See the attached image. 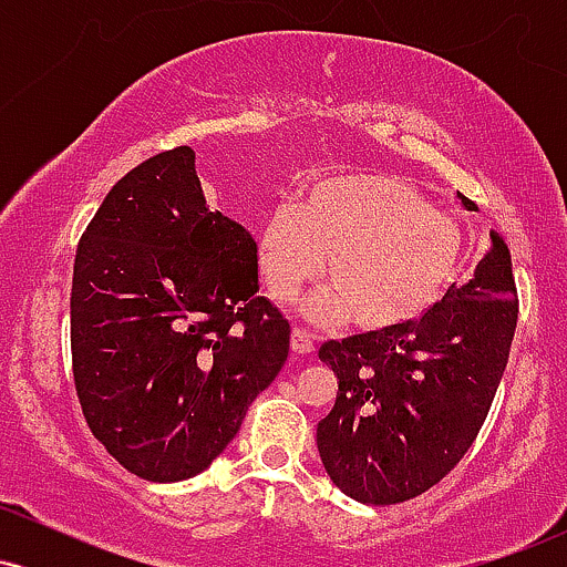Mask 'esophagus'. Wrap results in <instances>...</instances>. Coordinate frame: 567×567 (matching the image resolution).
<instances>
[{"label": "esophagus", "mask_w": 567, "mask_h": 567, "mask_svg": "<svg viewBox=\"0 0 567 567\" xmlns=\"http://www.w3.org/2000/svg\"><path fill=\"white\" fill-rule=\"evenodd\" d=\"M290 347L296 354H309V351H315V338H311L306 330H292L290 336Z\"/></svg>", "instance_id": "esophagus-1"}]
</instances>
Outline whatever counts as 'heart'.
<instances>
[{
    "mask_svg": "<svg viewBox=\"0 0 567 567\" xmlns=\"http://www.w3.org/2000/svg\"><path fill=\"white\" fill-rule=\"evenodd\" d=\"M258 269L275 301H288L328 261V288L303 298L311 322L354 317L389 330L424 317L445 296L464 234L419 188L394 175L347 173L317 181L301 205L282 202L258 229Z\"/></svg>",
    "mask_w": 567,
    "mask_h": 567,
    "instance_id": "b5f03b06",
    "label": "heart"
}]
</instances>
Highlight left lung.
Returning a JSON list of instances; mask_svg holds the SVG:
<instances>
[{"label": "left lung", "instance_id": "obj_1", "mask_svg": "<svg viewBox=\"0 0 567 567\" xmlns=\"http://www.w3.org/2000/svg\"><path fill=\"white\" fill-rule=\"evenodd\" d=\"M464 210L477 205L458 194ZM517 288L504 237L474 277L421 320L320 347L338 379L336 405L317 424L330 483L360 504L386 506L437 485L470 451L509 360Z\"/></svg>", "mask_w": 567, "mask_h": 567}]
</instances>
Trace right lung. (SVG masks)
<instances>
[{
  "label": "right lung",
  "instance_id": "obj_1",
  "mask_svg": "<svg viewBox=\"0 0 567 567\" xmlns=\"http://www.w3.org/2000/svg\"><path fill=\"white\" fill-rule=\"evenodd\" d=\"M192 146L141 162L82 234L71 360L87 426L148 483L205 472L288 360L256 239L213 213Z\"/></svg>",
  "mask_w": 567,
  "mask_h": 567
}]
</instances>
